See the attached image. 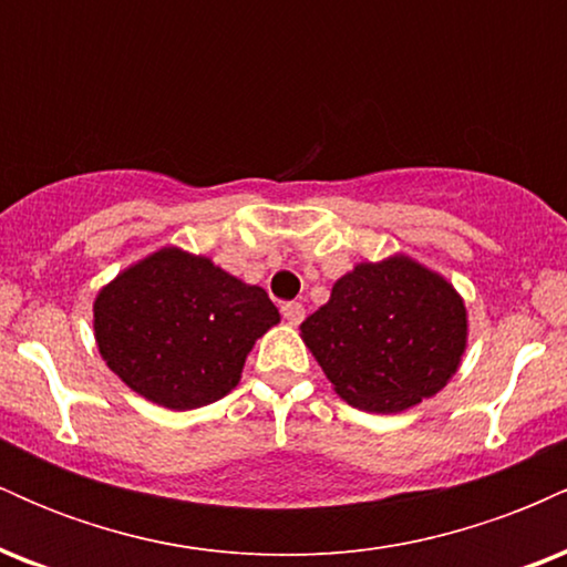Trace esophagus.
<instances>
[{
	"label": "esophagus",
	"mask_w": 567,
	"mask_h": 567,
	"mask_svg": "<svg viewBox=\"0 0 567 567\" xmlns=\"http://www.w3.org/2000/svg\"><path fill=\"white\" fill-rule=\"evenodd\" d=\"M282 317L288 320V324H301L303 317H306V309L298 301H290L282 306Z\"/></svg>",
	"instance_id": "1"
}]
</instances>
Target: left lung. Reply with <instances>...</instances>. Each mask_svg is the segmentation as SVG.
<instances>
[{"instance_id":"8db88e82","label":"left lung","mask_w":567,"mask_h":567,"mask_svg":"<svg viewBox=\"0 0 567 567\" xmlns=\"http://www.w3.org/2000/svg\"><path fill=\"white\" fill-rule=\"evenodd\" d=\"M466 336L464 298L402 252L357 264L301 322L336 394L368 413H402L437 394L461 365Z\"/></svg>"}]
</instances>
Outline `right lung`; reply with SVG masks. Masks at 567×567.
Masks as SVG:
<instances>
[{
    "instance_id": "add662e5",
    "label": "right lung",
    "mask_w": 567,
    "mask_h": 567,
    "mask_svg": "<svg viewBox=\"0 0 567 567\" xmlns=\"http://www.w3.org/2000/svg\"><path fill=\"white\" fill-rule=\"evenodd\" d=\"M277 322L264 288L181 247L127 266L93 303L106 365L167 410H194L229 394L250 349Z\"/></svg>"
}]
</instances>
